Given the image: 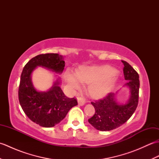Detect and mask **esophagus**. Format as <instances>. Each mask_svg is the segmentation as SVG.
<instances>
[{"instance_id": "esophagus-1", "label": "esophagus", "mask_w": 159, "mask_h": 159, "mask_svg": "<svg viewBox=\"0 0 159 159\" xmlns=\"http://www.w3.org/2000/svg\"><path fill=\"white\" fill-rule=\"evenodd\" d=\"M78 103H79V105L83 106L85 104V100L82 97H79L78 98Z\"/></svg>"}]
</instances>
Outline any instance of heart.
Returning <instances> with one entry per match:
<instances>
[{"instance_id": "1", "label": "heart", "mask_w": 159, "mask_h": 159, "mask_svg": "<svg viewBox=\"0 0 159 159\" xmlns=\"http://www.w3.org/2000/svg\"><path fill=\"white\" fill-rule=\"evenodd\" d=\"M67 80L74 88H79L80 82L89 84L88 93L94 98H100L113 89L117 80V72L109 66H83L77 70L76 76L68 74Z\"/></svg>"}]
</instances>
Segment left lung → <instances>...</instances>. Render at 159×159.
Listing matches in <instances>:
<instances>
[{"label": "left lung", "mask_w": 159, "mask_h": 159, "mask_svg": "<svg viewBox=\"0 0 159 159\" xmlns=\"http://www.w3.org/2000/svg\"><path fill=\"white\" fill-rule=\"evenodd\" d=\"M124 64V75L128 82L125 86L130 89V97L127 102L120 104L116 98V93H109L102 99L92 102L95 114L88 120L89 123L101 131H109L124 124L135 111L139 101V74L129 63Z\"/></svg>", "instance_id": "left-lung-1"}]
</instances>
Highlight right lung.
Segmentation results:
<instances>
[{
	"label": "right lung",
	"instance_id": "1",
	"mask_svg": "<svg viewBox=\"0 0 159 159\" xmlns=\"http://www.w3.org/2000/svg\"><path fill=\"white\" fill-rule=\"evenodd\" d=\"M38 66L56 73H62L65 67L63 57L57 53L42 54L33 57L24 67L18 89L19 102L30 120L46 128L55 126L78 104L77 100L65 96L59 87V79L47 92H39L33 86L31 74Z\"/></svg>",
	"mask_w": 159,
	"mask_h": 159
}]
</instances>
